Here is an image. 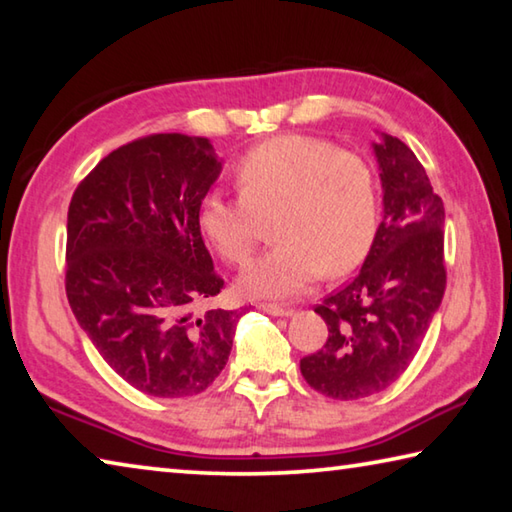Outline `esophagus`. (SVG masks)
<instances>
[{
  "label": "esophagus",
  "mask_w": 512,
  "mask_h": 512,
  "mask_svg": "<svg viewBox=\"0 0 512 512\" xmlns=\"http://www.w3.org/2000/svg\"><path fill=\"white\" fill-rule=\"evenodd\" d=\"M257 307L262 309L264 314H268V316H280V318H287V316H291V314H293L291 309L282 307V305H275V302H262V305H257Z\"/></svg>",
  "instance_id": "1"
}]
</instances>
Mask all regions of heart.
Masks as SVG:
<instances>
[{"label": "heart", "mask_w": 512, "mask_h": 512, "mask_svg": "<svg viewBox=\"0 0 512 512\" xmlns=\"http://www.w3.org/2000/svg\"><path fill=\"white\" fill-rule=\"evenodd\" d=\"M239 198L207 194L198 207L205 239L232 266H246L259 219L273 214L277 244L237 280L246 298H291L325 271H352L377 232V187L368 162L307 135H280L250 149L235 171Z\"/></svg>", "instance_id": "b5f03b06"}]
</instances>
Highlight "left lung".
Segmentation results:
<instances>
[{
	"label": "left lung",
	"instance_id": "left-lung-1",
	"mask_svg": "<svg viewBox=\"0 0 512 512\" xmlns=\"http://www.w3.org/2000/svg\"><path fill=\"white\" fill-rule=\"evenodd\" d=\"M384 219L359 275L316 307L327 341L300 359L314 391L332 400L381 393L409 368L445 293V207L402 140L377 133Z\"/></svg>",
	"mask_w": 512,
	"mask_h": 512
}]
</instances>
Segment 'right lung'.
I'll list each match as a JSON object with an SVG mask.
<instances>
[{"instance_id": "1", "label": "right lung", "mask_w": 512, "mask_h": 512, "mask_svg": "<svg viewBox=\"0 0 512 512\" xmlns=\"http://www.w3.org/2000/svg\"><path fill=\"white\" fill-rule=\"evenodd\" d=\"M223 160L207 137L160 133L106 155L67 212V300L103 361L153 397L203 393L228 363L239 311L198 207Z\"/></svg>"}]
</instances>
